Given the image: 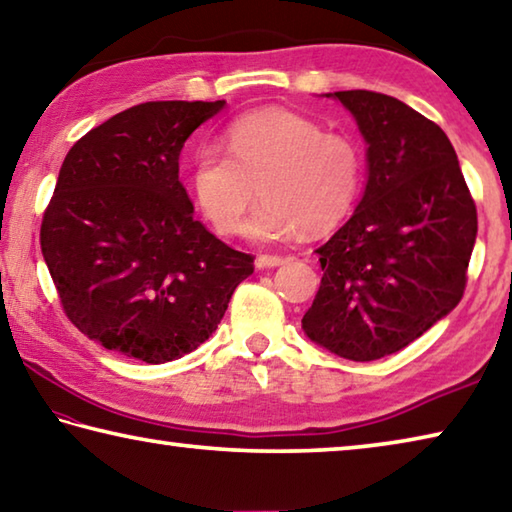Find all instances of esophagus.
I'll return each mask as SVG.
<instances>
[{
    "label": "esophagus",
    "instance_id": "34e87169",
    "mask_svg": "<svg viewBox=\"0 0 512 512\" xmlns=\"http://www.w3.org/2000/svg\"><path fill=\"white\" fill-rule=\"evenodd\" d=\"M255 264H257V268H275V266L284 264V257H280V255H257Z\"/></svg>",
    "mask_w": 512,
    "mask_h": 512
}]
</instances>
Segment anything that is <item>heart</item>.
I'll list each match as a JSON object with an SVG mask.
<instances>
[{"instance_id": "1", "label": "heart", "mask_w": 512, "mask_h": 512, "mask_svg": "<svg viewBox=\"0 0 512 512\" xmlns=\"http://www.w3.org/2000/svg\"><path fill=\"white\" fill-rule=\"evenodd\" d=\"M225 153L201 146L189 167V192L219 235H235L257 192L244 232L255 241L323 235L357 205L366 160L354 137L287 108H262L230 121Z\"/></svg>"}]
</instances>
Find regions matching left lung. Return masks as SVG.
Returning a JSON list of instances; mask_svg holds the SVG:
<instances>
[{"label": "left lung", "instance_id": "obj_1", "mask_svg": "<svg viewBox=\"0 0 512 512\" xmlns=\"http://www.w3.org/2000/svg\"><path fill=\"white\" fill-rule=\"evenodd\" d=\"M334 97L368 142V185L350 221L316 250L323 280L302 327L343 359L375 361L461 302L476 205L438 124L388 94Z\"/></svg>", "mask_w": 512, "mask_h": 512}]
</instances>
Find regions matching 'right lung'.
I'll return each mask as SVG.
<instances>
[{"label":"right lung","instance_id":"1","mask_svg":"<svg viewBox=\"0 0 512 512\" xmlns=\"http://www.w3.org/2000/svg\"><path fill=\"white\" fill-rule=\"evenodd\" d=\"M225 101H146L65 155L40 248L58 300L90 341L146 363L210 339L255 257L223 244L178 180L180 151Z\"/></svg>","mask_w":512,"mask_h":512}]
</instances>
